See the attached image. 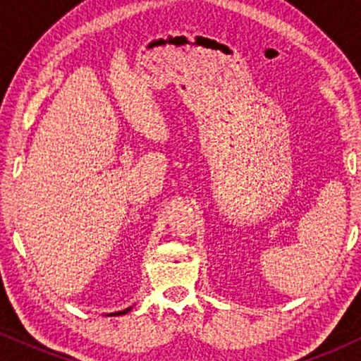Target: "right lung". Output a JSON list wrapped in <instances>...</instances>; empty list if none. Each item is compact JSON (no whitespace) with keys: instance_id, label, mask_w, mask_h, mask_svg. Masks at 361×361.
Wrapping results in <instances>:
<instances>
[{"instance_id":"1","label":"right lung","mask_w":361,"mask_h":361,"mask_svg":"<svg viewBox=\"0 0 361 361\" xmlns=\"http://www.w3.org/2000/svg\"><path fill=\"white\" fill-rule=\"evenodd\" d=\"M128 310H130V307L126 309V310H120V312H114V314H110V316H122V314H127Z\"/></svg>"}]
</instances>
